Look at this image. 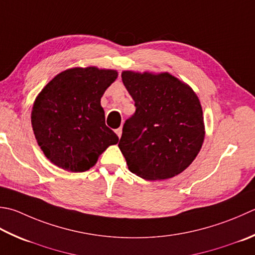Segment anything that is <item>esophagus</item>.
Returning <instances> with one entry per match:
<instances>
[{
  "instance_id": "esophagus-1",
  "label": "esophagus",
  "mask_w": 255,
  "mask_h": 255,
  "mask_svg": "<svg viewBox=\"0 0 255 255\" xmlns=\"http://www.w3.org/2000/svg\"><path fill=\"white\" fill-rule=\"evenodd\" d=\"M116 133H117V136L121 138L122 137V133H123V129H122V127L121 128H118V129H116Z\"/></svg>"
}]
</instances>
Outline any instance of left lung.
<instances>
[{
  "label": "left lung",
  "mask_w": 255,
  "mask_h": 255,
  "mask_svg": "<svg viewBox=\"0 0 255 255\" xmlns=\"http://www.w3.org/2000/svg\"><path fill=\"white\" fill-rule=\"evenodd\" d=\"M122 78L136 106L118 143L128 169L146 180L181 173L204 139L202 107L196 93L169 73L125 71Z\"/></svg>",
  "instance_id": "obj_1"
}]
</instances>
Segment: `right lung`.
Segmentation results:
<instances>
[{
  "label": "right lung",
  "instance_id": "right-lung-1",
  "mask_svg": "<svg viewBox=\"0 0 255 255\" xmlns=\"http://www.w3.org/2000/svg\"><path fill=\"white\" fill-rule=\"evenodd\" d=\"M113 69L69 68L38 94L32 127L45 156L64 170L83 172L97 162L118 137L105 124L101 98L117 78Z\"/></svg>",
  "mask_w": 255,
  "mask_h": 255
}]
</instances>
